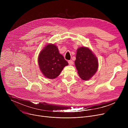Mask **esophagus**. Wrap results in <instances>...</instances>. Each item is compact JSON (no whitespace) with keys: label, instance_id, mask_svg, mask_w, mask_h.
<instances>
[{"label":"esophagus","instance_id":"1","mask_svg":"<svg viewBox=\"0 0 128 128\" xmlns=\"http://www.w3.org/2000/svg\"><path fill=\"white\" fill-rule=\"evenodd\" d=\"M68 62L69 65H72L73 64V61L72 60H69Z\"/></svg>","mask_w":128,"mask_h":128}]
</instances>
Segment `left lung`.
I'll list each match as a JSON object with an SVG mask.
<instances>
[{"mask_svg":"<svg viewBox=\"0 0 128 128\" xmlns=\"http://www.w3.org/2000/svg\"><path fill=\"white\" fill-rule=\"evenodd\" d=\"M75 64L78 73L82 80H88L98 70V60L88 48L80 47L77 49Z\"/></svg>","mask_w":128,"mask_h":128,"instance_id":"left-lung-1","label":"left lung"}]
</instances>
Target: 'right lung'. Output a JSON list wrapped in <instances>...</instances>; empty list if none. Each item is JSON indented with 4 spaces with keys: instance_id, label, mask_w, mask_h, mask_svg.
I'll return each mask as SVG.
<instances>
[{
    "instance_id": "1",
    "label": "right lung",
    "mask_w": 128,
    "mask_h": 128,
    "mask_svg": "<svg viewBox=\"0 0 128 128\" xmlns=\"http://www.w3.org/2000/svg\"><path fill=\"white\" fill-rule=\"evenodd\" d=\"M39 68L45 77L54 79L68 64L63 56L59 53L58 47L48 44L40 53L38 57Z\"/></svg>"
}]
</instances>
